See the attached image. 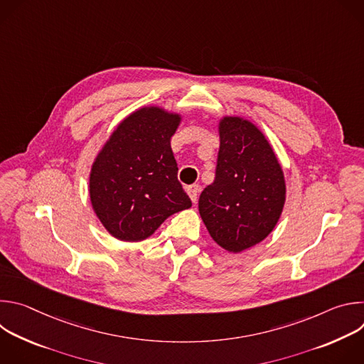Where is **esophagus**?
I'll return each instance as SVG.
<instances>
[{
	"label": "esophagus",
	"mask_w": 364,
	"mask_h": 364,
	"mask_svg": "<svg viewBox=\"0 0 364 364\" xmlns=\"http://www.w3.org/2000/svg\"><path fill=\"white\" fill-rule=\"evenodd\" d=\"M186 191H187V194L190 196L191 201H193V203H196V201H197V198H198L200 187H198V186H196V184H193V186H187V187H186Z\"/></svg>",
	"instance_id": "obj_1"
}]
</instances>
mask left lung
Wrapping results in <instances>:
<instances>
[{
  "instance_id": "obj_1",
  "label": "left lung",
  "mask_w": 364,
  "mask_h": 364,
  "mask_svg": "<svg viewBox=\"0 0 364 364\" xmlns=\"http://www.w3.org/2000/svg\"><path fill=\"white\" fill-rule=\"evenodd\" d=\"M215 181L198 198L200 216L213 240L237 253L262 242L285 203V180L277 155L252 122L220 121Z\"/></svg>"
}]
</instances>
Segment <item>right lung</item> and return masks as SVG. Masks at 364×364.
I'll return each instance as SVG.
<instances>
[{"instance_id": "obj_1", "label": "right lung", "mask_w": 364, "mask_h": 364, "mask_svg": "<svg viewBox=\"0 0 364 364\" xmlns=\"http://www.w3.org/2000/svg\"><path fill=\"white\" fill-rule=\"evenodd\" d=\"M178 124L176 114L142 108L117 128L99 152L90 171V201L117 239L144 240L168 216L191 207L170 145Z\"/></svg>"}]
</instances>
